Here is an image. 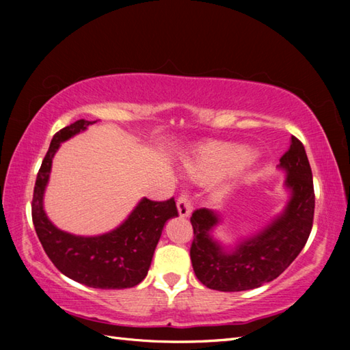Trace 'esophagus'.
Here are the masks:
<instances>
[{
    "instance_id": "esophagus-1",
    "label": "esophagus",
    "mask_w": 350,
    "mask_h": 350,
    "mask_svg": "<svg viewBox=\"0 0 350 350\" xmlns=\"http://www.w3.org/2000/svg\"><path fill=\"white\" fill-rule=\"evenodd\" d=\"M177 211L182 218H187L192 212V202L187 192H182L180 197L177 198Z\"/></svg>"
}]
</instances>
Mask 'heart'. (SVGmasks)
<instances>
[{"instance_id":"1","label":"heart","mask_w":350,"mask_h":350,"mask_svg":"<svg viewBox=\"0 0 350 350\" xmlns=\"http://www.w3.org/2000/svg\"><path fill=\"white\" fill-rule=\"evenodd\" d=\"M245 158H247V153L239 147L230 144H212L203 147L194 158L185 162V171L197 180H206L234 167Z\"/></svg>"}]
</instances>
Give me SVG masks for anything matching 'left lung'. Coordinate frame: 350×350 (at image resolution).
<instances>
[{"instance_id": "obj_1", "label": "left lung", "mask_w": 350, "mask_h": 350, "mask_svg": "<svg viewBox=\"0 0 350 350\" xmlns=\"http://www.w3.org/2000/svg\"><path fill=\"white\" fill-rule=\"evenodd\" d=\"M278 167L287 173L284 183L290 189V200L286 209L233 251H226L212 239V228L219 222L217 213L204 207L192 213L191 262L206 287L219 292L260 287L284 272L306 247L314 218V188L306 148L296 137H292Z\"/></svg>"}]
</instances>
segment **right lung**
<instances>
[{"mask_svg":"<svg viewBox=\"0 0 350 350\" xmlns=\"http://www.w3.org/2000/svg\"><path fill=\"white\" fill-rule=\"evenodd\" d=\"M96 122L78 120L58 131L37 173L31 215L37 237L46 256L66 277L93 288H128L146 278L162 228L177 217L174 198L152 202L143 198L123 224L100 236H77L57 228L43 209L52 158L63 141Z\"/></svg>","mask_w":350,"mask_h":350,"instance_id":"obj_1","label":"right lung"}]
</instances>
